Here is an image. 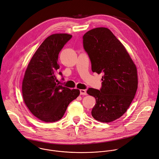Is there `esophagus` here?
Segmentation results:
<instances>
[{
  "label": "esophagus",
  "mask_w": 159,
  "mask_h": 159,
  "mask_svg": "<svg viewBox=\"0 0 159 159\" xmlns=\"http://www.w3.org/2000/svg\"><path fill=\"white\" fill-rule=\"evenodd\" d=\"M80 94L82 95H86L87 93L85 89H80Z\"/></svg>",
  "instance_id": "esophagus-1"
}]
</instances>
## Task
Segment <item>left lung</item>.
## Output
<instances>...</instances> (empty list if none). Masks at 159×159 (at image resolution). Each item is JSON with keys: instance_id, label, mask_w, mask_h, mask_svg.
<instances>
[{"instance_id": "1", "label": "left lung", "mask_w": 159, "mask_h": 159, "mask_svg": "<svg viewBox=\"0 0 159 159\" xmlns=\"http://www.w3.org/2000/svg\"><path fill=\"white\" fill-rule=\"evenodd\" d=\"M83 47L92 71L103 75L100 90L90 88L87 91L96 99L92 116L103 123L115 121L126 111L135 97L137 67L125 46L108 28L88 31L83 36Z\"/></svg>"}]
</instances>
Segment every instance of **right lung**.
Wrapping results in <instances>:
<instances>
[{"label":"right lung","instance_id":"obj_1","mask_svg":"<svg viewBox=\"0 0 159 159\" xmlns=\"http://www.w3.org/2000/svg\"><path fill=\"white\" fill-rule=\"evenodd\" d=\"M68 34H54L48 36L30 60L22 84V98L26 107L39 120L48 122L59 120L68 106L80 93L57 83L59 69L58 54L71 38ZM59 75H62L61 72Z\"/></svg>","mask_w":159,"mask_h":159}]
</instances>
